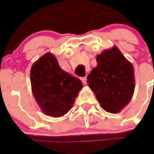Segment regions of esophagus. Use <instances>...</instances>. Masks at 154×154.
Wrapping results in <instances>:
<instances>
[{"label":"esophagus","instance_id":"obj_1","mask_svg":"<svg viewBox=\"0 0 154 154\" xmlns=\"http://www.w3.org/2000/svg\"><path fill=\"white\" fill-rule=\"evenodd\" d=\"M81 80H82V83L85 84V85H86V83H87L86 77H82V78H81Z\"/></svg>","mask_w":154,"mask_h":154}]
</instances>
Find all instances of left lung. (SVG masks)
<instances>
[{"label":"left lung","instance_id":"left-lung-1","mask_svg":"<svg viewBox=\"0 0 154 154\" xmlns=\"http://www.w3.org/2000/svg\"><path fill=\"white\" fill-rule=\"evenodd\" d=\"M97 65L88 75L87 83L100 106L118 113L130 103L135 89L134 69L116 46L96 57Z\"/></svg>","mask_w":154,"mask_h":154}]
</instances>
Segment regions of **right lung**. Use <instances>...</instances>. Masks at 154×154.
I'll return each instance as SVG.
<instances>
[{
  "label": "right lung",
  "mask_w": 154,
  "mask_h": 154,
  "mask_svg": "<svg viewBox=\"0 0 154 154\" xmlns=\"http://www.w3.org/2000/svg\"><path fill=\"white\" fill-rule=\"evenodd\" d=\"M31 91L42 112L60 117L72 109L83 87L79 79L60 68L55 55L48 52L31 66Z\"/></svg>",
  "instance_id": "obj_1"
}]
</instances>
